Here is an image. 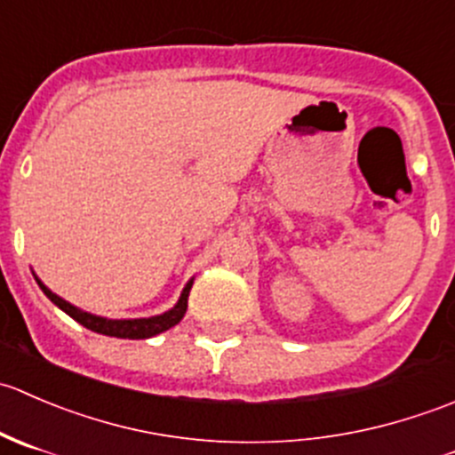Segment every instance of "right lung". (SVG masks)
I'll return each mask as SVG.
<instances>
[{
  "label": "right lung",
  "instance_id": "add662e5",
  "mask_svg": "<svg viewBox=\"0 0 455 455\" xmlns=\"http://www.w3.org/2000/svg\"><path fill=\"white\" fill-rule=\"evenodd\" d=\"M35 279H36V283H39L41 291H44V295L48 297L54 306H59L63 313L70 315L72 319L79 321L81 325H85V328L92 330V332H99V334H105V337H116V339H149V337H156V334L164 332V330L173 328L176 323H180V319L187 313V299H189V291H191V286H194V277H191L189 282H187V286L182 288L180 299L176 301V306H173V308H169L167 313H163V315L142 316V319H108V316L92 315V313H87V310L76 308L75 304H70V301H66L63 297H59L57 292L50 291V288L45 286V283L41 282L36 275H35Z\"/></svg>",
  "mask_w": 455,
  "mask_h": 455
}]
</instances>
